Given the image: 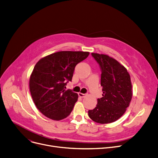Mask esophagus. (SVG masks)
<instances>
[{"mask_svg":"<svg viewBox=\"0 0 158 158\" xmlns=\"http://www.w3.org/2000/svg\"><path fill=\"white\" fill-rule=\"evenodd\" d=\"M78 94H79V97H80L81 98H84L86 95V94H84V93H79Z\"/></svg>","mask_w":158,"mask_h":158,"instance_id":"34e87169","label":"esophagus"}]
</instances>
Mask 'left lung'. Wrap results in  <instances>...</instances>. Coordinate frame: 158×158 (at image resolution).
Listing matches in <instances>:
<instances>
[{"instance_id": "1", "label": "left lung", "mask_w": 158, "mask_h": 158, "mask_svg": "<svg viewBox=\"0 0 158 158\" xmlns=\"http://www.w3.org/2000/svg\"><path fill=\"white\" fill-rule=\"evenodd\" d=\"M101 69L103 94L97 107L88 111L89 117L100 124L111 123L119 119L129 107L133 96L129 73L115 59L107 55L92 52Z\"/></svg>"}]
</instances>
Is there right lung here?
Here are the masks:
<instances>
[{
	"instance_id": "1",
	"label": "right lung",
	"mask_w": 158,
	"mask_h": 158,
	"mask_svg": "<svg viewBox=\"0 0 158 158\" xmlns=\"http://www.w3.org/2000/svg\"><path fill=\"white\" fill-rule=\"evenodd\" d=\"M89 55L86 51H58L35 64L30 77V91L36 107L45 116L60 121L70 115L78 94L65 89L66 82L72 81L76 65Z\"/></svg>"
}]
</instances>
